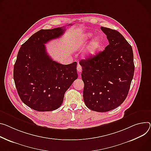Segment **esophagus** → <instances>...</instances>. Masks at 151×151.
Wrapping results in <instances>:
<instances>
[{
    "label": "esophagus",
    "instance_id": "esophagus-1",
    "mask_svg": "<svg viewBox=\"0 0 151 151\" xmlns=\"http://www.w3.org/2000/svg\"><path fill=\"white\" fill-rule=\"evenodd\" d=\"M77 70H78V72H79V73H81V72H82V67H81V65H80V64H78L77 65Z\"/></svg>",
    "mask_w": 151,
    "mask_h": 151
}]
</instances>
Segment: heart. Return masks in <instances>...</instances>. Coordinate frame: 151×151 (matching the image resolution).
Listing matches in <instances>:
<instances>
[{
  "mask_svg": "<svg viewBox=\"0 0 151 151\" xmlns=\"http://www.w3.org/2000/svg\"><path fill=\"white\" fill-rule=\"evenodd\" d=\"M94 34L93 32H86L82 34L75 41V45L76 47H82L86 45L89 40L93 38ZM104 45V40L101 36H96L93 38L90 42L88 45L86 53L88 57L94 56L102 48Z\"/></svg>",
  "mask_w": 151,
  "mask_h": 151,
  "instance_id": "b5f03b06",
  "label": "heart"
}]
</instances>
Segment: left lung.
I'll return each instance as SVG.
<instances>
[{
	"instance_id": "8db88e82",
	"label": "left lung",
	"mask_w": 151,
	"mask_h": 151,
	"mask_svg": "<svg viewBox=\"0 0 151 151\" xmlns=\"http://www.w3.org/2000/svg\"><path fill=\"white\" fill-rule=\"evenodd\" d=\"M109 45L95 56L81 60L86 105L97 112L111 111L127 97L134 73L131 46L119 32L101 27Z\"/></svg>"
}]
</instances>
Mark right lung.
Instances as JSON below:
<instances>
[{"label": "right lung", "instance_id": "obj_1", "mask_svg": "<svg viewBox=\"0 0 151 151\" xmlns=\"http://www.w3.org/2000/svg\"><path fill=\"white\" fill-rule=\"evenodd\" d=\"M65 28L41 29L19 49L14 80L22 101L38 111H50L62 104L65 91L78 78L76 62L64 65L53 61L45 45L61 36Z\"/></svg>", "mask_w": 151, "mask_h": 151}]
</instances>
